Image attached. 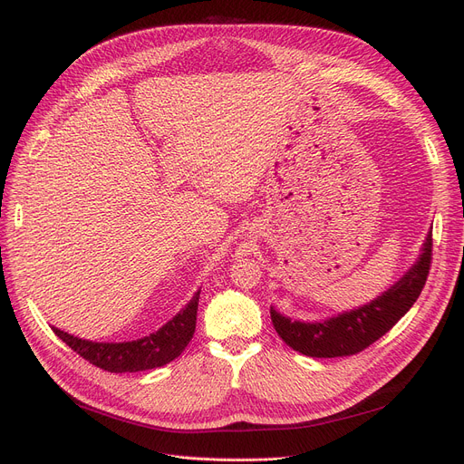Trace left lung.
<instances>
[{"mask_svg": "<svg viewBox=\"0 0 464 464\" xmlns=\"http://www.w3.org/2000/svg\"><path fill=\"white\" fill-rule=\"evenodd\" d=\"M430 256L432 231L427 233L416 263L374 301L320 322L291 320L271 306L273 325L289 348L308 357L359 353L392 329L418 301L427 282Z\"/></svg>", "mask_w": 464, "mask_h": 464, "instance_id": "obj_1", "label": "left lung"}]
</instances>
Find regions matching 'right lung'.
Wrapping results in <instances>:
<instances>
[{"instance_id": "obj_1", "label": "right lung", "mask_w": 464, "mask_h": 464, "mask_svg": "<svg viewBox=\"0 0 464 464\" xmlns=\"http://www.w3.org/2000/svg\"><path fill=\"white\" fill-rule=\"evenodd\" d=\"M199 294L201 289L195 291L191 301L156 333L130 340V343H92V340L72 336L56 327H53V331L72 352L107 372H139L163 367L177 359L193 338Z\"/></svg>"}]
</instances>
